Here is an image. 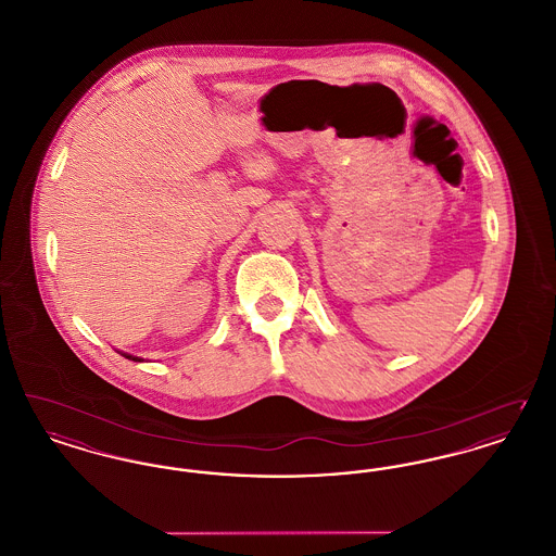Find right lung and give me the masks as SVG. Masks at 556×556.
Returning <instances> with one entry per match:
<instances>
[{
	"instance_id": "1",
	"label": "right lung",
	"mask_w": 556,
	"mask_h": 556,
	"mask_svg": "<svg viewBox=\"0 0 556 556\" xmlns=\"http://www.w3.org/2000/svg\"><path fill=\"white\" fill-rule=\"evenodd\" d=\"M123 356H125V358H131L135 363H141V358H139V356H131V354H125V352H123Z\"/></svg>"
}]
</instances>
